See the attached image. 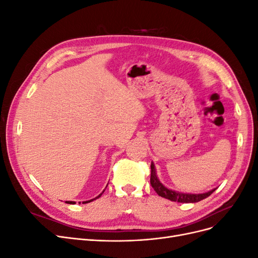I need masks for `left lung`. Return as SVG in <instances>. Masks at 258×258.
<instances>
[{
    "instance_id": "1",
    "label": "left lung",
    "mask_w": 258,
    "mask_h": 258,
    "mask_svg": "<svg viewBox=\"0 0 258 258\" xmlns=\"http://www.w3.org/2000/svg\"><path fill=\"white\" fill-rule=\"evenodd\" d=\"M151 185L154 188V190L157 192L160 197L169 199L171 201L182 202V204H189V202L201 201L205 198L209 197L210 195L215 190V189H213V190H210L208 192L198 194V195L183 194V192H176L174 190H170L159 182V179L157 178V175H156V170H155V166L153 162L151 165Z\"/></svg>"
}]
</instances>
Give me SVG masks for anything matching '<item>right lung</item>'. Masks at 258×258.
<instances>
[{
	"label": "right lung",
	"instance_id": "obj_1",
	"mask_svg": "<svg viewBox=\"0 0 258 258\" xmlns=\"http://www.w3.org/2000/svg\"><path fill=\"white\" fill-rule=\"evenodd\" d=\"M101 195H102V194H100V195H99V196H98L97 198L101 197ZM97 198H95V199H92V200H96ZM92 200H89V201H85V202H83V204H88V202H90V201H92ZM67 202H68V204H75V202H74V201H67ZM80 204H81V202H80Z\"/></svg>",
	"mask_w": 258,
	"mask_h": 258
}]
</instances>
